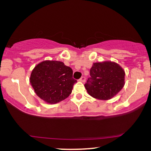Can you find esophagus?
I'll return each instance as SVG.
<instances>
[{
	"label": "esophagus",
	"mask_w": 151,
	"mask_h": 151,
	"mask_svg": "<svg viewBox=\"0 0 151 151\" xmlns=\"http://www.w3.org/2000/svg\"><path fill=\"white\" fill-rule=\"evenodd\" d=\"M85 80H86L85 77H84V76H82V77L79 80V81L82 82H85Z\"/></svg>",
	"instance_id": "34e87169"
}]
</instances>
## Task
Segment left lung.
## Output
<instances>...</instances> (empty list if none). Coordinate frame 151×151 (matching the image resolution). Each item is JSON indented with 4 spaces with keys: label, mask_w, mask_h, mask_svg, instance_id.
Here are the masks:
<instances>
[{
    "label": "left lung",
    "mask_w": 151,
    "mask_h": 151,
    "mask_svg": "<svg viewBox=\"0 0 151 151\" xmlns=\"http://www.w3.org/2000/svg\"><path fill=\"white\" fill-rule=\"evenodd\" d=\"M91 78L84 84L88 93L100 100H108L118 93L125 84V71L115 62L93 64Z\"/></svg>",
    "instance_id": "obj_1"
}]
</instances>
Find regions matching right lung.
<instances>
[{
    "label": "right lung",
    "mask_w": 151,
    "mask_h": 151,
    "mask_svg": "<svg viewBox=\"0 0 151 151\" xmlns=\"http://www.w3.org/2000/svg\"><path fill=\"white\" fill-rule=\"evenodd\" d=\"M29 82L35 93L48 104H56L69 97L73 84L71 68L63 62L44 60L32 70Z\"/></svg>",
    "instance_id": "obj_1"
}]
</instances>
